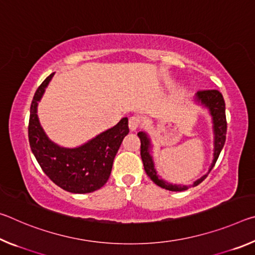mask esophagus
<instances>
[{"label":"esophagus","mask_w":255,"mask_h":255,"mask_svg":"<svg viewBox=\"0 0 255 255\" xmlns=\"http://www.w3.org/2000/svg\"><path fill=\"white\" fill-rule=\"evenodd\" d=\"M128 125H129V129H130L131 131H136L140 125V120L139 118L136 117V116H133V117L129 118Z\"/></svg>","instance_id":"34e87169"}]
</instances>
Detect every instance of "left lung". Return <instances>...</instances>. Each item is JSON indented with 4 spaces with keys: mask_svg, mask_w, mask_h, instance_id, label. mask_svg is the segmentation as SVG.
Returning a JSON list of instances; mask_svg holds the SVG:
<instances>
[{
    "mask_svg": "<svg viewBox=\"0 0 255 255\" xmlns=\"http://www.w3.org/2000/svg\"><path fill=\"white\" fill-rule=\"evenodd\" d=\"M193 101L197 105H200L208 110L211 123H213V132H214V154H213V162H211L208 172L201 178L196 180L195 182L190 185L184 184H174L170 183L167 181L163 180L161 176L157 174V171L155 169L154 159H153V145L150 140L149 135L146 131H139L137 133L140 139V156L143 159L144 169L146 174H147L150 180L155 184L163 189L170 190V191H184L190 187H196L204 181L209 172L213 170L216 161L221 154L226 140V130H227V123H226V115H225V101L222 93L217 90H207V91H199L193 97Z\"/></svg>",
    "mask_w": 255,
    "mask_h": 255,
    "instance_id": "obj_1",
    "label": "left lung"
}]
</instances>
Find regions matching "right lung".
<instances>
[{
    "instance_id": "right-lung-1",
    "label": "right lung",
    "mask_w": 255,
    "mask_h": 255,
    "mask_svg": "<svg viewBox=\"0 0 255 255\" xmlns=\"http://www.w3.org/2000/svg\"><path fill=\"white\" fill-rule=\"evenodd\" d=\"M47 77L37 89L30 107L29 143L46 175L72 193H89L100 189L109 179L116 154L128 135V118L76 147H64L47 136L38 118V102L53 79Z\"/></svg>"
}]
</instances>
